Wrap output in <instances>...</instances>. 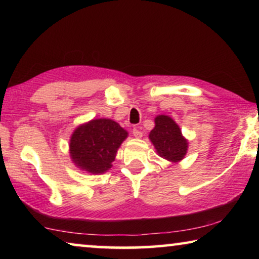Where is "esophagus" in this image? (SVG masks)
I'll return each mask as SVG.
<instances>
[{
    "mask_svg": "<svg viewBox=\"0 0 259 259\" xmlns=\"http://www.w3.org/2000/svg\"><path fill=\"white\" fill-rule=\"evenodd\" d=\"M133 135L135 136L136 138H140V137H143V133H142V131L139 130V126H135V128L133 129Z\"/></svg>",
    "mask_w": 259,
    "mask_h": 259,
    "instance_id": "esophagus-1",
    "label": "esophagus"
}]
</instances>
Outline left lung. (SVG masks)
Instances as JSON below:
<instances>
[{"label":"left lung","mask_w":259,"mask_h":259,"mask_svg":"<svg viewBox=\"0 0 259 259\" xmlns=\"http://www.w3.org/2000/svg\"><path fill=\"white\" fill-rule=\"evenodd\" d=\"M150 139L159 155L168 161H181L187 152V140L182 136L176 122L166 115L155 117V126L150 133Z\"/></svg>","instance_id":"left-lung-1"}]
</instances>
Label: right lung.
Wrapping results in <instances>:
<instances>
[{
	"label": "right lung",
	"mask_w": 259,
	"mask_h": 259,
	"mask_svg": "<svg viewBox=\"0 0 259 259\" xmlns=\"http://www.w3.org/2000/svg\"><path fill=\"white\" fill-rule=\"evenodd\" d=\"M128 133L119 123L97 119L74 131L69 143L71 157L77 168L91 174H103L112 166L116 152Z\"/></svg>",
	"instance_id": "right-lung-1"
}]
</instances>
